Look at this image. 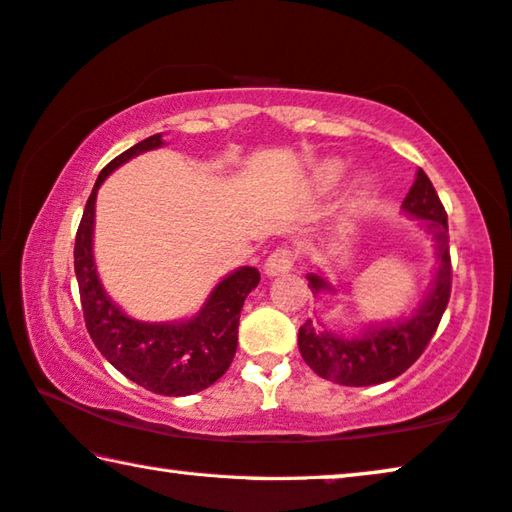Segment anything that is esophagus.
Wrapping results in <instances>:
<instances>
[{
  "instance_id": "34e87169",
  "label": "esophagus",
  "mask_w": 512,
  "mask_h": 512,
  "mask_svg": "<svg viewBox=\"0 0 512 512\" xmlns=\"http://www.w3.org/2000/svg\"><path fill=\"white\" fill-rule=\"evenodd\" d=\"M294 266V253L289 248H276L273 253L266 257L264 262V273L266 276H280V273H287Z\"/></svg>"
}]
</instances>
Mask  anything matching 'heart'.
<instances>
[{"label":"heart","mask_w":512,"mask_h":512,"mask_svg":"<svg viewBox=\"0 0 512 512\" xmlns=\"http://www.w3.org/2000/svg\"><path fill=\"white\" fill-rule=\"evenodd\" d=\"M342 170H345V165L340 163V160H326V163H322L317 167V179L324 183V186H331V183H335L340 179ZM365 186V181L358 183V190H361Z\"/></svg>","instance_id":"obj_1"}]
</instances>
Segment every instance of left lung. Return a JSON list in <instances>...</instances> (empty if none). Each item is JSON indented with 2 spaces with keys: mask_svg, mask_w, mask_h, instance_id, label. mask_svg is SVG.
<instances>
[{
  "mask_svg": "<svg viewBox=\"0 0 512 512\" xmlns=\"http://www.w3.org/2000/svg\"><path fill=\"white\" fill-rule=\"evenodd\" d=\"M407 216L423 220L437 250V271L430 292L411 315L395 322L370 324L358 335L331 333L317 329L308 319L299 329V352L322 379L340 386H375L400 377L425 352L427 342L441 322L451 299V255H448V218L432 181L423 170L416 172L414 186L402 202ZM308 285L315 294L335 292L319 273H308Z\"/></svg>",
  "mask_w": 512,
  "mask_h": 512,
  "instance_id": "obj_1",
  "label": "left lung"
}]
</instances>
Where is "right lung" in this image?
Masks as SVG:
<instances>
[{
    "label": "right lung",
    "instance_id": "right-lung-1",
    "mask_svg": "<svg viewBox=\"0 0 512 512\" xmlns=\"http://www.w3.org/2000/svg\"><path fill=\"white\" fill-rule=\"evenodd\" d=\"M156 133L119 154L91 190L75 236V278L80 287L87 331L121 375L158 395H193L209 388L230 368L239 340V317L246 296L259 282L255 266H241L213 287L197 315L183 322H140L114 303L98 278L94 262L96 195L101 183L128 160L163 147Z\"/></svg>",
    "mask_w": 512,
    "mask_h": 512
}]
</instances>
